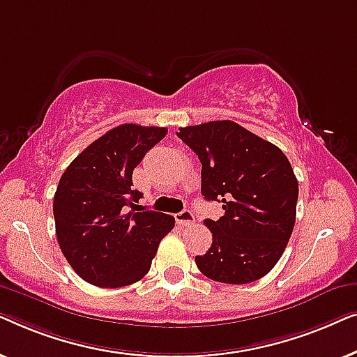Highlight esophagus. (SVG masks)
<instances>
[{
    "label": "esophagus",
    "instance_id": "1",
    "mask_svg": "<svg viewBox=\"0 0 357 357\" xmlns=\"http://www.w3.org/2000/svg\"><path fill=\"white\" fill-rule=\"evenodd\" d=\"M175 221H177L178 226H190V224L195 222V216L190 209H183L182 213L175 214Z\"/></svg>",
    "mask_w": 357,
    "mask_h": 357
}]
</instances>
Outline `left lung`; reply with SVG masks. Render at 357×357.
<instances>
[{
	"label": "left lung",
	"instance_id": "left-lung-1",
	"mask_svg": "<svg viewBox=\"0 0 357 357\" xmlns=\"http://www.w3.org/2000/svg\"><path fill=\"white\" fill-rule=\"evenodd\" d=\"M180 139L202 162V193L224 216L204 224L213 243L195 257L209 280L247 284L268 275L289 242L299 185L284 153L231 120L185 126Z\"/></svg>",
	"mask_w": 357,
	"mask_h": 357
}]
</instances>
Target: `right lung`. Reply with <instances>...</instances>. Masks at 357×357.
Returning a JSON list of instances; mask_svg holds the SVG:
<instances>
[{
    "label": "right lung",
    "instance_id": "right-lung-1",
    "mask_svg": "<svg viewBox=\"0 0 357 357\" xmlns=\"http://www.w3.org/2000/svg\"><path fill=\"white\" fill-rule=\"evenodd\" d=\"M165 135L160 126L120 125L87 146L61 175L53 198L56 238L73 270L91 284L139 281L175 226L169 214L135 209L143 193L131 188L135 167Z\"/></svg>",
    "mask_w": 357,
    "mask_h": 357
}]
</instances>
